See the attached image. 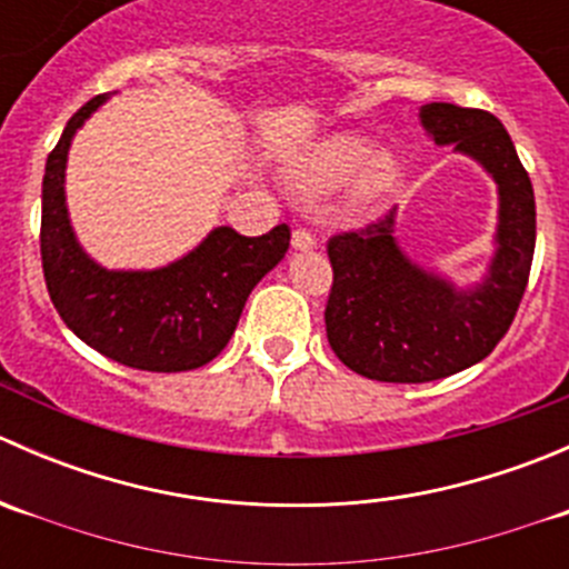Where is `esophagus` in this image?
Wrapping results in <instances>:
<instances>
[{"mask_svg":"<svg viewBox=\"0 0 569 569\" xmlns=\"http://www.w3.org/2000/svg\"><path fill=\"white\" fill-rule=\"evenodd\" d=\"M313 244H317V237H313L308 228H295V233H291V248L295 250H311Z\"/></svg>","mask_w":569,"mask_h":569,"instance_id":"esophagus-1","label":"esophagus"}]
</instances>
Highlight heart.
<instances>
[{"label": "heart", "mask_w": 569, "mask_h": 569, "mask_svg": "<svg viewBox=\"0 0 569 569\" xmlns=\"http://www.w3.org/2000/svg\"><path fill=\"white\" fill-rule=\"evenodd\" d=\"M375 153V146H371L366 137L355 134H341L327 140L325 146L317 148L311 157L302 162L300 168V183L311 192H330V189L341 187L343 181H349V176L358 173L366 161ZM369 162V161H368ZM370 163V162H369ZM396 170L391 157H377L369 166H366L363 173H360L358 181H355L352 189V206L355 209H369L377 200L386 198L396 183Z\"/></svg>", "instance_id": "heart-1"}]
</instances>
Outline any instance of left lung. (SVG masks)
Wrapping results in <instances>:
<instances>
[{
  "mask_svg": "<svg viewBox=\"0 0 569 569\" xmlns=\"http://www.w3.org/2000/svg\"><path fill=\"white\" fill-rule=\"evenodd\" d=\"M421 123L438 146H455L496 178L498 252L490 278L460 295L401 256L393 209L327 239V341L355 375L380 382L443 380L485 360L518 313L537 242L531 178L501 120L485 109L435 101L421 109Z\"/></svg>",
  "mask_w": 569,
  "mask_h": 569,
  "instance_id": "8db88e82",
  "label": "left lung"
}]
</instances>
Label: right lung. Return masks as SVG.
I'll list each match as a JSON object with an SVG mask.
<instances>
[{
  "instance_id": "1",
  "label": "right lung",
  "mask_w": 569,
  "mask_h": 569,
  "mask_svg": "<svg viewBox=\"0 0 569 569\" xmlns=\"http://www.w3.org/2000/svg\"><path fill=\"white\" fill-rule=\"evenodd\" d=\"M104 96L68 120L46 159L40 261L46 289L62 321L88 347L129 369H200L231 341L252 286L286 256L291 231L274 226L263 237H242L222 226L181 261L153 272H107L77 244L66 209V159L71 137Z\"/></svg>"
}]
</instances>
